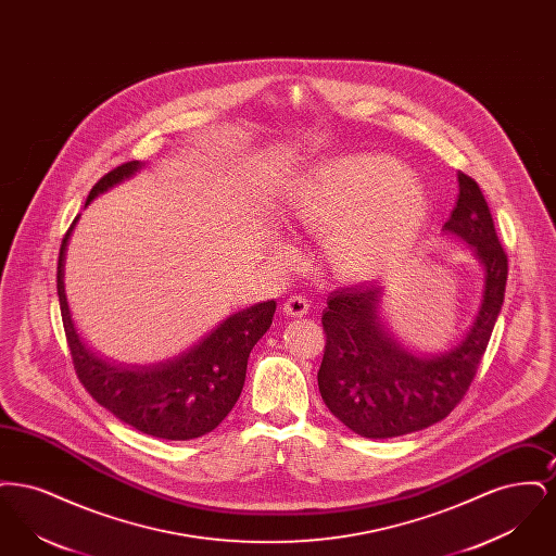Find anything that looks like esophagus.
Segmentation results:
<instances>
[{
	"label": "esophagus",
	"instance_id": "obj_1",
	"mask_svg": "<svg viewBox=\"0 0 556 556\" xmlns=\"http://www.w3.org/2000/svg\"><path fill=\"white\" fill-rule=\"evenodd\" d=\"M308 308H311V304H308L306 295H300V293L290 295L283 304V313L290 317H304L308 313Z\"/></svg>",
	"mask_w": 556,
	"mask_h": 556
}]
</instances>
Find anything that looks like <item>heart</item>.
I'll list each match as a JSON object with an SVG mask.
<instances>
[{
  "mask_svg": "<svg viewBox=\"0 0 556 556\" xmlns=\"http://www.w3.org/2000/svg\"><path fill=\"white\" fill-rule=\"evenodd\" d=\"M429 216L421 181L386 154L327 160L295 187L291 227L327 238V256L350 281H369L397 265Z\"/></svg>",
  "mask_w": 556,
  "mask_h": 556,
  "instance_id": "1",
  "label": "heart"
}]
</instances>
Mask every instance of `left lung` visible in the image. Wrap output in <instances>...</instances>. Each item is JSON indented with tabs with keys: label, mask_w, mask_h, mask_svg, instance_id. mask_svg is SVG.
Here are the masks:
<instances>
[{
	"label": "left lung",
	"mask_w": 556,
	"mask_h": 556,
	"mask_svg": "<svg viewBox=\"0 0 556 556\" xmlns=\"http://www.w3.org/2000/svg\"><path fill=\"white\" fill-rule=\"evenodd\" d=\"M442 229L473 248L485 277L476 323L448 352L419 358L400 348L381 325L383 288L377 283L331 291L327 298L318 392L327 408L363 438L388 440L446 419L469 392L492 338L508 258L481 189L465 173H458V200Z\"/></svg>",
	"instance_id": "left-lung-1"
}]
</instances>
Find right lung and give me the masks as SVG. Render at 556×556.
<instances>
[{
    "label": "right lung",
    "mask_w": 556,
    "mask_h": 556,
    "mask_svg": "<svg viewBox=\"0 0 556 556\" xmlns=\"http://www.w3.org/2000/svg\"><path fill=\"white\" fill-rule=\"evenodd\" d=\"M141 168L139 160L125 162L91 187L85 206L110 187ZM73 220L58 256V298L73 367L80 386L116 419L162 440H193L212 431L236 406L248 356L273 323L275 300L261 302L223 320L202 342L154 367H114L89 352L75 331L64 295V254Z\"/></svg>",
    "instance_id": "add662e5"
}]
</instances>
